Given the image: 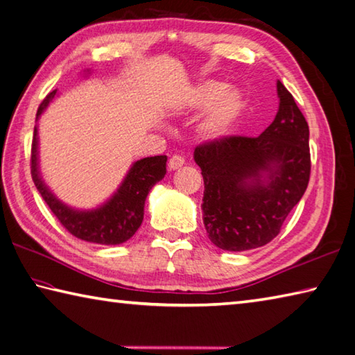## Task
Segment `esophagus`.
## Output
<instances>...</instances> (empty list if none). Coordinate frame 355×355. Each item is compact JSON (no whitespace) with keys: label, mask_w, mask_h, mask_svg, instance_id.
<instances>
[{"label":"esophagus","mask_w":355,"mask_h":355,"mask_svg":"<svg viewBox=\"0 0 355 355\" xmlns=\"http://www.w3.org/2000/svg\"><path fill=\"white\" fill-rule=\"evenodd\" d=\"M183 164H184V158H183L182 155L175 154V155H172V157L169 158V169H171V171H175V169H178V168H182Z\"/></svg>","instance_id":"obj_1"}]
</instances>
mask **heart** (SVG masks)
Segmentation results:
<instances>
[{"label": "heart", "mask_w": 355, "mask_h": 355, "mask_svg": "<svg viewBox=\"0 0 355 355\" xmlns=\"http://www.w3.org/2000/svg\"><path fill=\"white\" fill-rule=\"evenodd\" d=\"M191 107H207L201 121V132L211 138H220L231 130L243 109V95L239 89L229 87L220 81H205L189 94Z\"/></svg>", "instance_id": "b5f03b06"}]
</instances>
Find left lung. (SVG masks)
I'll list each match as a JSON object with an SVG mask.
<instances>
[{"mask_svg":"<svg viewBox=\"0 0 355 355\" xmlns=\"http://www.w3.org/2000/svg\"><path fill=\"white\" fill-rule=\"evenodd\" d=\"M277 94L279 112L259 137H223L193 150L205 182L203 223L223 251L268 245L308 187L309 126L282 81Z\"/></svg>","mask_w":355,"mask_h":355,"instance_id":"obj_1","label":"left lung"}]
</instances>
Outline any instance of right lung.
Listing matches in <instances>:
<instances>
[{"instance_id":"right-lung-1","label":"right lung","mask_w":355,"mask_h":355,"mask_svg":"<svg viewBox=\"0 0 355 355\" xmlns=\"http://www.w3.org/2000/svg\"><path fill=\"white\" fill-rule=\"evenodd\" d=\"M55 95H57V90L49 94L40 104L37 120ZM166 162H168L166 155L138 159L132 164L121 186L106 203L92 211L72 209L53 196L40 175L38 129L37 126L33 129L31 173L38 192L67 232H71L76 239L98 243V245H120L138 231L143 223L146 197L152 186L164 178Z\"/></svg>"}]
</instances>
